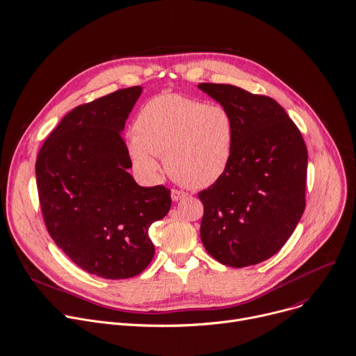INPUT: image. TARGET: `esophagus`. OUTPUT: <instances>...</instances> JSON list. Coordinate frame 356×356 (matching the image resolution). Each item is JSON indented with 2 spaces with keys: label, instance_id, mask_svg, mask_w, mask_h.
I'll return each mask as SVG.
<instances>
[{
  "label": "esophagus",
  "instance_id": "obj_1",
  "mask_svg": "<svg viewBox=\"0 0 356 356\" xmlns=\"http://www.w3.org/2000/svg\"><path fill=\"white\" fill-rule=\"evenodd\" d=\"M185 196H186V193H185L184 191H178V189H172V191H171V198H172V201H179V200L185 198Z\"/></svg>",
  "mask_w": 356,
  "mask_h": 356
}]
</instances>
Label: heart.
Returning <instances> with one entry per match:
<instances>
[{
    "label": "heart",
    "mask_w": 356,
    "mask_h": 356,
    "mask_svg": "<svg viewBox=\"0 0 356 356\" xmlns=\"http://www.w3.org/2000/svg\"><path fill=\"white\" fill-rule=\"evenodd\" d=\"M233 143L234 120L226 107L163 95L138 111L130 154L148 177L160 171L156 155H164L165 168L178 184L201 189L225 174Z\"/></svg>",
    "instance_id": "heart-1"
}]
</instances>
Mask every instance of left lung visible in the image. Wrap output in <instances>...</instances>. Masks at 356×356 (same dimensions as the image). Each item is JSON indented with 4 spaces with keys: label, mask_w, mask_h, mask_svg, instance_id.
Masks as SVG:
<instances>
[{
    "label": "left lung",
    "mask_w": 356,
    "mask_h": 356,
    "mask_svg": "<svg viewBox=\"0 0 356 356\" xmlns=\"http://www.w3.org/2000/svg\"><path fill=\"white\" fill-rule=\"evenodd\" d=\"M198 88L234 120L230 163L213 185L198 193L204 204L201 241L225 266L261 263L284 246L302 216L305 143L274 99L232 85Z\"/></svg>",
    "instance_id": "8db88e82"
}]
</instances>
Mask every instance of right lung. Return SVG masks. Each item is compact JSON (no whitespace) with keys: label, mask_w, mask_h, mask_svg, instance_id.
<instances>
[{"label":"right lung","mask_w":356,"mask_h":356,"mask_svg":"<svg viewBox=\"0 0 356 356\" xmlns=\"http://www.w3.org/2000/svg\"><path fill=\"white\" fill-rule=\"evenodd\" d=\"M143 92L120 89L69 111L39 149L35 174L47 229L81 268L108 280L140 274L154 257L148 229L171 191L140 186L122 131Z\"/></svg>","instance_id":"right-lung-1"}]
</instances>
